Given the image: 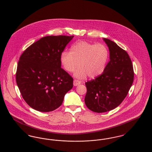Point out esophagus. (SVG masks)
I'll use <instances>...</instances> for the list:
<instances>
[{
  "label": "esophagus",
  "instance_id": "esophagus-1",
  "mask_svg": "<svg viewBox=\"0 0 152 152\" xmlns=\"http://www.w3.org/2000/svg\"><path fill=\"white\" fill-rule=\"evenodd\" d=\"M80 83H81L80 81H79V80H76V79L74 80V81H73V85H74L75 86H77L79 85Z\"/></svg>",
  "mask_w": 152,
  "mask_h": 152
}]
</instances>
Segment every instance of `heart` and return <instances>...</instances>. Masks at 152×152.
Segmentation results:
<instances>
[{
  "mask_svg": "<svg viewBox=\"0 0 152 152\" xmlns=\"http://www.w3.org/2000/svg\"><path fill=\"white\" fill-rule=\"evenodd\" d=\"M109 59V51L104 44H94L86 41L76 43L71 47V51H64L61 54V62L68 72H73L75 77H96L105 70Z\"/></svg>",
  "mask_w": 152,
  "mask_h": 152,
  "instance_id": "b5f03b06",
  "label": "heart"
}]
</instances>
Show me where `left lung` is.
I'll return each instance as SVG.
<instances>
[{"label": "left lung", "instance_id": "left-lung-1", "mask_svg": "<svg viewBox=\"0 0 152 152\" xmlns=\"http://www.w3.org/2000/svg\"><path fill=\"white\" fill-rule=\"evenodd\" d=\"M104 40L109 47L110 61L101 75L85 83V104L96 113L110 111L120 105L129 93L134 77L128 53L114 42L106 38Z\"/></svg>", "mask_w": 152, "mask_h": 152}]
</instances>
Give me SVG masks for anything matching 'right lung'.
<instances>
[{
    "instance_id": "1",
    "label": "right lung",
    "mask_w": 152,
    "mask_h": 152,
    "mask_svg": "<svg viewBox=\"0 0 152 152\" xmlns=\"http://www.w3.org/2000/svg\"><path fill=\"white\" fill-rule=\"evenodd\" d=\"M73 36H47L28 47L21 54L16 82L26 104L48 112L62 105L73 79L62 68L61 54Z\"/></svg>"
}]
</instances>
